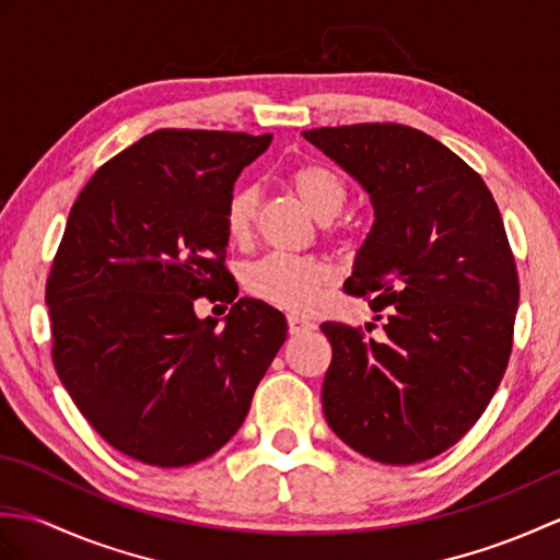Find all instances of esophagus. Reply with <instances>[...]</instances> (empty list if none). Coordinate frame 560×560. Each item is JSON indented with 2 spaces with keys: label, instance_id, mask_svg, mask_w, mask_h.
Segmentation results:
<instances>
[{
  "label": "esophagus",
  "instance_id": "1",
  "mask_svg": "<svg viewBox=\"0 0 560 560\" xmlns=\"http://www.w3.org/2000/svg\"><path fill=\"white\" fill-rule=\"evenodd\" d=\"M287 323H289V331H291V335H305V331L315 329V325L311 323V319H305V317H301V315H289Z\"/></svg>",
  "mask_w": 560,
  "mask_h": 560
}]
</instances>
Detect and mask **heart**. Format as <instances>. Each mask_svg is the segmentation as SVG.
Listing matches in <instances>:
<instances>
[{
    "label": "heart",
    "mask_w": 560,
    "mask_h": 560,
    "mask_svg": "<svg viewBox=\"0 0 560 560\" xmlns=\"http://www.w3.org/2000/svg\"><path fill=\"white\" fill-rule=\"evenodd\" d=\"M287 185L293 189L317 221L339 217L349 199V185L343 175L323 161H303L287 173ZM259 192L255 185H237L231 189L223 207V225L233 243H247L255 229ZM331 279V269L317 257H295L271 253L245 267V289L259 301L283 311H307L313 307L319 289Z\"/></svg>",
    "instance_id": "b5f03b06"
}]
</instances>
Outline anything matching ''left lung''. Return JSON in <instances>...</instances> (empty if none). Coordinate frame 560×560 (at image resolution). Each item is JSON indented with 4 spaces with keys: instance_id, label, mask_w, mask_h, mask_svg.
I'll return each mask as SVG.
<instances>
[{
    "instance_id": "obj_1",
    "label": "left lung",
    "mask_w": 560,
    "mask_h": 560,
    "mask_svg": "<svg viewBox=\"0 0 560 560\" xmlns=\"http://www.w3.org/2000/svg\"><path fill=\"white\" fill-rule=\"evenodd\" d=\"M303 137L371 195L375 223L343 291L385 319L380 339L323 323L325 419L375 462H425L479 421L513 351L520 281L501 211L477 171L413 127Z\"/></svg>"
}]
</instances>
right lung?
I'll return each instance as SVG.
<instances>
[{"instance_id": "add662e5", "label": "right lung", "mask_w": 560, "mask_h": 560, "mask_svg": "<svg viewBox=\"0 0 560 560\" xmlns=\"http://www.w3.org/2000/svg\"><path fill=\"white\" fill-rule=\"evenodd\" d=\"M271 135L159 129L93 173L45 287L55 371L105 443L187 467L243 425L287 317L237 301L223 207ZM199 298L232 303L223 330Z\"/></svg>"}]
</instances>
